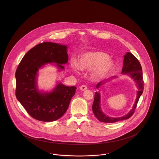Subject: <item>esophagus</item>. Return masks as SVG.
<instances>
[{"instance_id": "obj_1", "label": "esophagus", "mask_w": 159, "mask_h": 159, "mask_svg": "<svg viewBox=\"0 0 159 159\" xmlns=\"http://www.w3.org/2000/svg\"><path fill=\"white\" fill-rule=\"evenodd\" d=\"M80 90L81 91H86L87 89H88V88H87V86H85V85H82V86H80Z\"/></svg>"}]
</instances>
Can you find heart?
<instances>
[{
	"label": "heart",
	"instance_id": "heart-1",
	"mask_svg": "<svg viewBox=\"0 0 159 159\" xmlns=\"http://www.w3.org/2000/svg\"><path fill=\"white\" fill-rule=\"evenodd\" d=\"M114 62L110 56L103 52H87L83 53L76 63L72 64V68L75 71L80 70H91V78L99 80L107 76L113 70Z\"/></svg>",
	"mask_w": 159,
	"mask_h": 159
}]
</instances>
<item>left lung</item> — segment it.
Here are the masks:
<instances>
[{
	"instance_id": "left-lung-1",
	"label": "left lung",
	"mask_w": 159,
	"mask_h": 159,
	"mask_svg": "<svg viewBox=\"0 0 159 159\" xmlns=\"http://www.w3.org/2000/svg\"><path fill=\"white\" fill-rule=\"evenodd\" d=\"M122 75L130 76L134 81L136 83V87L138 88V91L136 93V98L135 103L130 111L124 116L120 117H112L108 116L104 113L101 108V95L98 92L95 93L94 100L92 105V111L95 116L98 119V120L106 123H113L119 120H125L130 118L134 113L136 105L139 100V98L141 94L143 93L144 89V82L143 80V71L141 64L138 60L131 53L127 52L124 57L123 62V67L122 70ZM117 78L116 76H112L111 78L105 80L103 81H100L97 85V88L100 89V87L103 85L105 83L110 81L111 79Z\"/></svg>"
}]
</instances>
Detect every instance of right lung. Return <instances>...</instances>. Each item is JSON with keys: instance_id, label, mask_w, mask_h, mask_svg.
Masks as SVG:
<instances>
[{"instance_id": "add662e5", "label": "right lung", "mask_w": 159, "mask_h": 159, "mask_svg": "<svg viewBox=\"0 0 159 159\" xmlns=\"http://www.w3.org/2000/svg\"><path fill=\"white\" fill-rule=\"evenodd\" d=\"M67 46L44 42L34 46L23 57L16 69V97L29 114L43 122L54 121L68 109L75 94V86L59 83L50 92L40 91L37 86L39 68L48 64H56L59 70L68 64Z\"/></svg>"}]
</instances>
